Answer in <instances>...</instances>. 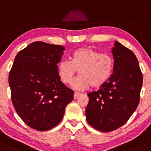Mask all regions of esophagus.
I'll return each mask as SVG.
<instances>
[{
  "mask_svg": "<svg viewBox=\"0 0 151 151\" xmlns=\"http://www.w3.org/2000/svg\"><path fill=\"white\" fill-rule=\"evenodd\" d=\"M81 96V93H74V99H76V98H78V96Z\"/></svg>",
  "mask_w": 151,
  "mask_h": 151,
  "instance_id": "esophagus-1",
  "label": "esophagus"
}]
</instances>
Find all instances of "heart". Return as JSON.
<instances>
[{
	"label": "heart",
	"mask_w": 151,
	"mask_h": 151,
	"mask_svg": "<svg viewBox=\"0 0 151 151\" xmlns=\"http://www.w3.org/2000/svg\"><path fill=\"white\" fill-rule=\"evenodd\" d=\"M112 70L111 57L87 47L76 49L70 61L62 60L58 65V76L65 84H70L79 70L80 76L72 84L78 91H84L91 86L96 88L101 87L111 77Z\"/></svg>",
	"instance_id": "b5f03b06"
}]
</instances>
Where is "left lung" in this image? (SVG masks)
I'll return each mask as SVG.
<instances>
[{
	"instance_id": "1",
	"label": "left lung",
	"mask_w": 151,
	"mask_h": 151,
	"mask_svg": "<svg viewBox=\"0 0 151 151\" xmlns=\"http://www.w3.org/2000/svg\"><path fill=\"white\" fill-rule=\"evenodd\" d=\"M113 73L97 91L89 93L86 109L87 122L101 132L125 124L138 106L143 75L133 51L115 41L112 48Z\"/></svg>"
}]
</instances>
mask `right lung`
<instances>
[{
    "mask_svg": "<svg viewBox=\"0 0 151 151\" xmlns=\"http://www.w3.org/2000/svg\"><path fill=\"white\" fill-rule=\"evenodd\" d=\"M65 48L41 41L30 43L18 53L8 83L15 110L25 124L38 131L57 126L74 91L66 87L57 64Z\"/></svg>",
    "mask_w": 151,
    "mask_h": 151,
    "instance_id": "obj_1",
    "label": "right lung"
}]
</instances>
